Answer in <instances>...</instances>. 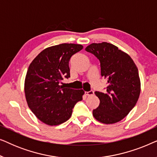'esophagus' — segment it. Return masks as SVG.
Wrapping results in <instances>:
<instances>
[{
  "instance_id": "obj_1",
  "label": "esophagus",
  "mask_w": 157,
  "mask_h": 157,
  "mask_svg": "<svg viewBox=\"0 0 157 157\" xmlns=\"http://www.w3.org/2000/svg\"><path fill=\"white\" fill-rule=\"evenodd\" d=\"M85 94H86V95H87V96H92V95H94V92L93 90H91V91H89L85 92Z\"/></svg>"
}]
</instances>
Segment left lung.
<instances>
[{
  "label": "left lung",
  "mask_w": 157,
  "mask_h": 157,
  "mask_svg": "<svg viewBox=\"0 0 157 157\" xmlns=\"http://www.w3.org/2000/svg\"><path fill=\"white\" fill-rule=\"evenodd\" d=\"M85 50L100 61L101 75L107 81L106 92L95 91L100 104L93 116L103 124L119 122L136 105L141 91L138 68L132 58L106 42L91 44Z\"/></svg>",
  "instance_id": "left-lung-1"
}]
</instances>
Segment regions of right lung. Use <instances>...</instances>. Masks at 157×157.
<instances>
[{"label":"right lung","instance_id":"right-lung-1","mask_svg":"<svg viewBox=\"0 0 157 157\" xmlns=\"http://www.w3.org/2000/svg\"><path fill=\"white\" fill-rule=\"evenodd\" d=\"M82 48V45L74 44L48 47L30 64L25 78V96L28 106L43 123L56 126L66 121L75 104L82 100L83 89L60 85L63 78L70 77L71 57Z\"/></svg>","mask_w":157,"mask_h":157}]
</instances>
